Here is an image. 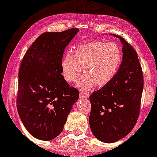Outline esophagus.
Here are the masks:
<instances>
[{"label": "esophagus", "instance_id": "obj_1", "mask_svg": "<svg viewBox=\"0 0 157 157\" xmlns=\"http://www.w3.org/2000/svg\"><path fill=\"white\" fill-rule=\"evenodd\" d=\"M89 95L86 93H80V94H79V97H80V98H83V99L89 98Z\"/></svg>", "mask_w": 157, "mask_h": 157}]
</instances>
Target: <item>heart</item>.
Returning <instances> with one entry per match:
<instances>
[{
    "instance_id": "heart-1",
    "label": "heart",
    "mask_w": 157,
    "mask_h": 157,
    "mask_svg": "<svg viewBox=\"0 0 157 157\" xmlns=\"http://www.w3.org/2000/svg\"><path fill=\"white\" fill-rule=\"evenodd\" d=\"M121 49L113 43L92 41L78 46L74 55L67 53L61 61L64 80L74 83L83 71L84 76L77 83L82 91H88L96 85L103 87L113 78L121 62Z\"/></svg>"
}]
</instances>
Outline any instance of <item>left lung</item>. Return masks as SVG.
I'll return each instance as SVG.
<instances>
[{
  "instance_id": "1",
  "label": "left lung",
  "mask_w": 157,
  "mask_h": 157,
  "mask_svg": "<svg viewBox=\"0 0 157 157\" xmlns=\"http://www.w3.org/2000/svg\"><path fill=\"white\" fill-rule=\"evenodd\" d=\"M111 35V34H110ZM121 64L108 84L89 96V125L94 136L104 143L123 139L134 127L144 89L142 70L134 48L123 38Z\"/></svg>"
}]
</instances>
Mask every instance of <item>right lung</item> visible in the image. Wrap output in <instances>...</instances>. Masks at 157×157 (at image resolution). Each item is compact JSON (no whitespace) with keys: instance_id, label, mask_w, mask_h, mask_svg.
Segmentation results:
<instances>
[{"instance_id":"right-lung-1","label":"right lung","mask_w":157,"mask_h":157,"mask_svg":"<svg viewBox=\"0 0 157 157\" xmlns=\"http://www.w3.org/2000/svg\"><path fill=\"white\" fill-rule=\"evenodd\" d=\"M78 31L44 33L21 62L17 110L28 132L40 140H52L61 134L78 99L79 91L61 74L64 50Z\"/></svg>"}]
</instances>
